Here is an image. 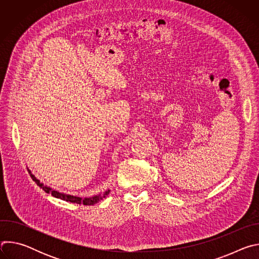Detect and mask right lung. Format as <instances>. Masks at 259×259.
I'll use <instances>...</instances> for the list:
<instances>
[{
    "label": "right lung",
    "mask_w": 259,
    "mask_h": 259,
    "mask_svg": "<svg viewBox=\"0 0 259 259\" xmlns=\"http://www.w3.org/2000/svg\"><path fill=\"white\" fill-rule=\"evenodd\" d=\"M28 172H29L30 177L32 178V180H33L36 184H38V186H39L40 188H42V189H43V191H45L47 194H49V193H50L53 197L58 198V199H61V200H63V201L70 202V203L83 204V205H86V206H91V205L96 204V203H97V202H99L100 200L104 199V198L109 194V190H108V191L104 192L102 195H97V196H94V197H92V198H84V199H82V198H80V197H75V196H70V195H65V194H62V193L56 192V191H54V190H52V189H50V188H48V187L44 186L43 183H41V182H40V180H39V179H36V178L34 177V175H32V174L30 173V171H29V170H28Z\"/></svg>",
    "instance_id": "obj_1"
}]
</instances>
